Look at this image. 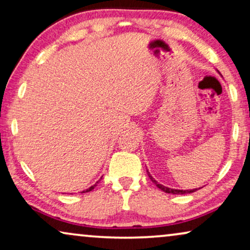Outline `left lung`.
<instances>
[{"label": "left lung", "mask_w": 250, "mask_h": 250, "mask_svg": "<svg viewBox=\"0 0 250 250\" xmlns=\"http://www.w3.org/2000/svg\"><path fill=\"white\" fill-rule=\"evenodd\" d=\"M146 173H148V176L150 177V180H151L152 182L156 184V187H157V188H159L160 190H163L164 192H166V193H173V194H186V193H192V192H194V191H197V190H198V189H192V190L170 189V188H168V187H165V186H163V184H160V183L157 182V181H156L155 179H153V177L151 176V174L149 173V170H146Z\"/></svg>", "instance_id": "left-lung-1"}]
</instances>
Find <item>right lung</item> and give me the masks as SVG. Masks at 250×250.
Listing matches in <instances>:
<instances>
[{
    "mask_svg": "<svg viewBox=\"0 0 250 250\" xmlns=\"http://www.w3.org/2000/svg\"><path fill=\"white\" fill-rule=\"evenodd\" d=\"M101 179H102V177H101ZM98 182H99V181H98ZM97 182V183H98ZM97 183H95V184H93V186H92V187H90V188H88V189H86V190H84V191H82V193H85V192H90V191H92V190H93L94 189V188L95 187H97Z\"/></svg>",
    "mask_w": 250,
    "mask_h": 250,
    "instance_id": "add662e5",
    "label": "right lung"
}]
</instances>
